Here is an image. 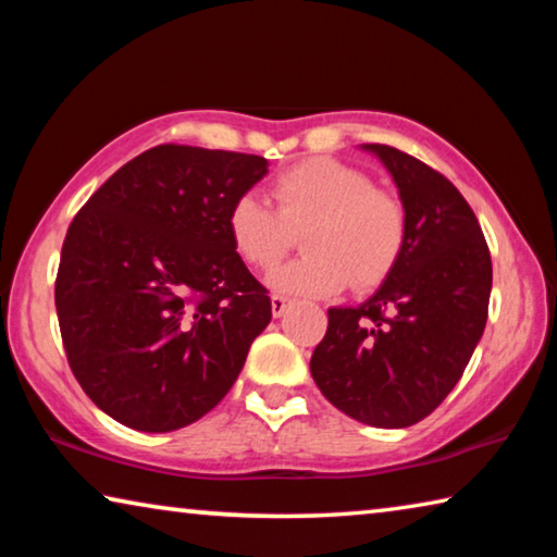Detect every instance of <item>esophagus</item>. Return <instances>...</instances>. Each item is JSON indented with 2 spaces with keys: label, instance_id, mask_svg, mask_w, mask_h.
I'll use <instances>...</instances> for the list:
<instances>
[{
  "label": "esophagus",
  "instance_id": "34e87169",
  "mask_svg": "<svg viewBox=\"0 0 557 557\" xmlns=\"http://www.w3.org/2000/svg\"><path fill=\"white\" fill-rule=\"evenodd\" d=\"M272 314L275 317H282L289 309V305H292V299L289 297H285V295H272Z\"/></svg>",
  "mask_w": 557,
  "mask_h": 557
}]
</instances>
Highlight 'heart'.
Here are the masks:
<instances>
[{"mask_svg":"<svg viewBox=\"0 0 557 557\" xmlns=\"http://www.w3.org/2000/svg\"><path fill=\"white\" fill-rule=\"evenodd\" d=\"M277 211L245 191L231 203L225 225L238 256L270 268L301 235L307 256L270 272V287L287 295L326 297L371 289L391 275L408 238V215L398 196L373 186L363 169L332 157L297 162L272 178Z\"/></svg>","mask_w":557,"mask_h":557,"instance_id":"heart-1","label":"heart"}]
</instances>
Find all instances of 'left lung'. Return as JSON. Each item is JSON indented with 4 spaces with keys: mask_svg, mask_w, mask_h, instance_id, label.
I'll return each mask as SVG.
<instances>
[{
    "mask_svg": "<svg viewBox=\"0 0 557 557\" xmlns=\"http://www.w3.org/2000/svg\"><path fill=\"white\" fill-rule=\"evenodd\" d=\"M388 169L408 215L403 256L375 295L329 309L312 379L363 425L410 428L455 388L484 334L492 256L449 178L388 145H361Z\"/></svg>",
    "mask_w": 557,
    "mask_h": 557,
    "instance_id": "obj_1",
    "label": "left lung"
}]
</instances>
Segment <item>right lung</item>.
I'll return each mask as SVG.
<instances>
[{
  "label": "right lung",
  "mask_w": 557,
  "mask_h": 557,
  "mask_svg": "<svg viewBox=\"0 0 557 557\" xmlns=\"http://www.w3.org/2000/svg\"><path fill=\"white\" fill-rule=\"evenodd\" d=\"M265 174L258 154L159 145L75 213L55 312L75 381L120 425L186 428L238 379L272 301L225 215Z\"/></svg>",
  "instance_id": "right-lung-1"
}]
</instances>
